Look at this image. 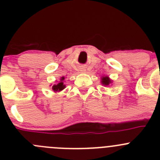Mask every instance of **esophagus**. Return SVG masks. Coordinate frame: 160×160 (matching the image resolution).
Here are the masks:
<instances>
[{"mask_svg":"<svg viewBox=\"0 0 160 160\" xmlns=\"http://www.w3.org/2000/svg\"><path fill=\"white\" fill-rule=\"evenodd\" d=\"M80 71L81 72H87V70H86V68H85L84 67H80Z\"/></svg>","mask_w":160,"mask_h":160,"instance_id":"esophagus-1","label":"esophagus"}]
</instances>
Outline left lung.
Segmentation results:
<instances>
[{"label":"left lung","mask_w":160,"mask_h":160,"mask_svg":"<svg viewBox=\"0 0 160 160\" xmlns=\"http://www.w3.org/2000/svg\"><path fill=\"white\" fill-rule=\"evenodd\" d=\"M101 83L104 86H109V85H111L112 83V80L109 78V77L104 76V77H101Z\"/></svg>","instance_id":"left-lung-1"}]
</instances>
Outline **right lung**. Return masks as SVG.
Returning a JSON list of instances; mask_svg holds the SVG:
<instances>
[{
	"instance_id": "1",
	"label": "right lung",
	"mask_w": 160,
	"mask_h": 160,
	"mask_svg": "<svg viewBox=\"0 0 160 160\" xmlns=\"http://www.w3.org/2000/svg\"><path fill=\"white\" fill-rule=\"evenodd\" d=\"M65 80V77H61L60 79V82L59 83H58L57 84H54L52 87V89L54 92H59L61 91V90H62L64 89V88H66V85L63 83V80Z\"/></svg>"
}]
</instances>
